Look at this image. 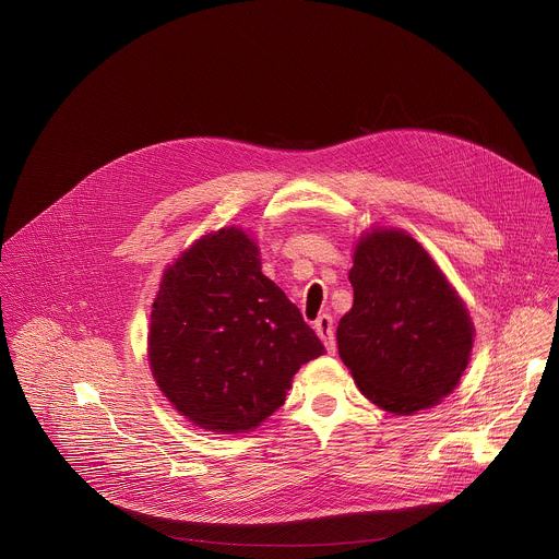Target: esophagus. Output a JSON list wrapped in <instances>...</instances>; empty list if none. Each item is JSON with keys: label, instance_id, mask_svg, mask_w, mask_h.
Returning a JSON list of instances; mask_svg holds the SVG:
<instances>
[{"label": "esophagus", "instance_id": "obj_1", "mask_svg": "<svg viewBox=\"0 0 559 559\" xmlns=\"http://www.w3.org/2000/svg\"><path fill=\"white\" fill-rule=\"evenodd\" d=\"M316 333L320 335V338L324 341V345H326V349H329V354H335L336 343H335V331H333V318L331 316H320L318 320H316Z\"/></svg>", "mask_w": 559, "mask_h": 559}]
</instances>
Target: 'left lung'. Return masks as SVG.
I'll return each mask as SVG.
<instances>
[{
  "mask_svg": "<svg viewBox=\"0 0 559 559\" xmlns=\"http://www.w3.org/2000/svg\"><path fill=\"white\" fill-rule=\"evenodd\" d=\"M347 278L354 305L336 345L360 393L393 415L437 406L457 386L475 336L443 270L406 230L376 226L356 241Z\"/></svg>",
  "mask_w": 559,
  "mask_h": 559,
  "instance_id": "obj_1",
  "label": "left lung"
}]
</instances>
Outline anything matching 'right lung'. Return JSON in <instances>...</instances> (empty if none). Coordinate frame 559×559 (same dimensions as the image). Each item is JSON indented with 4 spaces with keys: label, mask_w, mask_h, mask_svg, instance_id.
I'll return each mask as SVG.
<instances>
[{
    "label": "right lung",
    "mask_w": 559,
    "mask_h": 559,
    "mask_svg": "<svg viewBox=\"0 0 559 559\" xmlns=\"http://www.w3.org/2000/svg\"><path fill=\"white\" fill-rule=\"evenodd\" d=\"M146 352L159 391L190 424L237 435L278 411L296 371L326 349L261 272L254 239L224 226L164 270Z\"/></svg>",
    "instance_id": "1"
}]
</instances>
